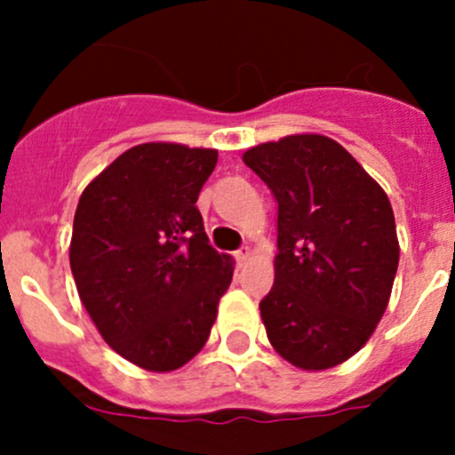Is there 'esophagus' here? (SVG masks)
Instances as JSON below:
<instances>
[{
    "label": "esophagus",
    "instance_id": "esophagus-1",
    "mask_svg": "<svg viewBox=\"0 0 455 455\" xmlns=\"http://www.w3.org/2000/svg\"><path fill=\"white\" fill-rule=\"evenodd\" d=\"M249 257H251V249H240V251H235V261L237 264H244V261H249Z\"/></svg>",
    "mask_w": 455,
    "mask_h": 455
}]
</instances>
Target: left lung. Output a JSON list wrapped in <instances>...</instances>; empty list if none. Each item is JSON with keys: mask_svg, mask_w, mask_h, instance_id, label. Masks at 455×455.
Returning a JSON list of instances; mask_svg holds the SVG:
<instances>
[{"mask_svg": "<svg viewBox=\"0 0 455 455\" xmlns=\"http://www.w3.org/2000/svg\"><path fill=\"white\" fill-rule=\"evenodd\" d=\"M242 158L277 202L275 283L259 301L268 341L297 368H334L387 308L398 268L392 204L328 136H288Z\"/></svg>", "mask_w": 455, "mask_h": 455, "instance_id": "obj_1", "label": "left lung"}]
</instances>
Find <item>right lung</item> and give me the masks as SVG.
Segmentation results:
<instances>
[{
    "label": "right lung",
    "mask_w": 455,
    "mask_h": 455,
    "mask_svg": "<svg viewBox=\"0 0 455 455\" xmlns=\"http://www.w3.org/2000/svg\"><path fill=\"white\" fill-rule=\"evenodd\" d=\"M215 149L145 142L85 187L70 268L114 352L149 371L178 370L206 343L233 259L209 244L196 206Z\"/></svg>",
    "instance_id": "obj_1"
}]
</instances>
